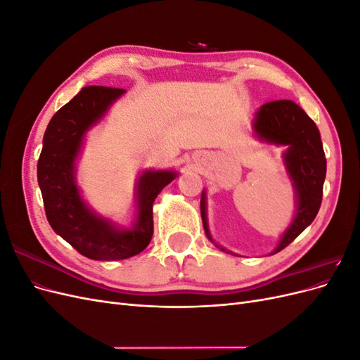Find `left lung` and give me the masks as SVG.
Listing matches in <instances>:
<instances>
[{
  "label": "left lung",
  "instance_id": "left-lung-1",
  "mask_svg": "<svg viewBox=\"0 0 360 360\" xmlns=\"http://www.w3.org/2000/svg\"><path fill=\"white\" fill-rule=\"evenodd\" d=\"M252 130L261 143L285 147L282 159L296 195V210L291 224L282 233L276 248L269 254L274 255L287 248L317 216L323 198L326 158L319 127L297 103L291 101H275L259 106ZM205 198V191H202L201 217L207 237L224 252L234 254L213 240L207 222Z\"/></svg>",
  "mask_w": 360,
  "mask_h": 360
}]
</instances>
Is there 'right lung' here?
Instances as JSON below:
<instances>
[{
  "instance_id": "right-lung-1",
  "label": "right lung",
  "mask_w": 360,
  "mask_h": 360,
  "mask_svg": "<svg viewBox=\"0 0 360 360\" xmlns=\"http://www.w3.org/2000/svg\"><path fill=\"white\" fill-rule=\"evenodd\" d=\"M126 93L110 86H84L53 114L43 135L37 181L48 222L64 240L90 259L114 261L138 255L153 237V202L179 176L174 169H146L135 183V217L129 226L97 214L82 198L76 160L86 134Z\"/></svg>"
}]
</instances>
